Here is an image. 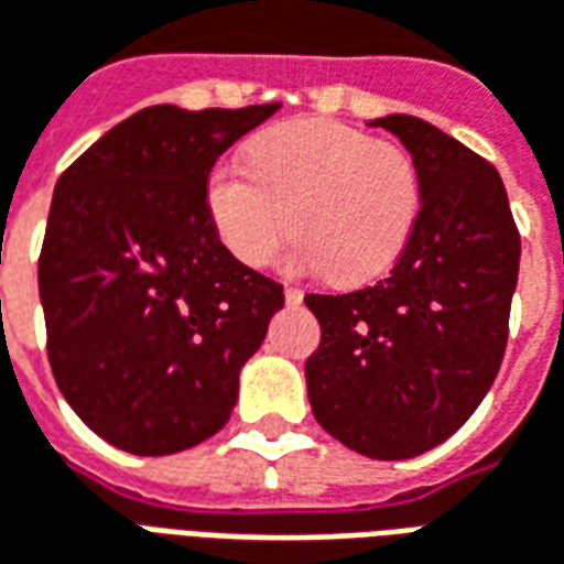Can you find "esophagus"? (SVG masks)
I'll use <instances>...</instances> for the list:
<instances>
[{"label": "esophagus", "mask_w": 564, "mask_h": 564, "mask_svg": "<svg viewBox=\"0 0 564 564\" xmlns=\"http://www.w3.org/2000/svg\"><path fill=\"white\" fill-rule=\"evenodd\" d=\"M285 301H289L291 306H297V303L303 301V291L301 289H291V285H289V289H285Z\"/></svg>", "instance_id": "1"}]
</instances>
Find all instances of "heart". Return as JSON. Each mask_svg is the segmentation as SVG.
Wrapping results in <instances>:
<instances>
[{"label":"heart","instance_id":"1","mask_svg":"<svg viewBox=\"0 0 564 564\" xmlns=\"http://www.w3.org/2000/svg\"><path fill=\"white\" fill-rule=\"evenodd\" d=\"M249 173L215 166L206 206L239 261L263 267L289 237L294 261L337 285L386 273L416 225L422 187L410 151L355 127L301 118L249 145Z\"/></svg>","mask_w":564,"mask_h":564}]
</instances>
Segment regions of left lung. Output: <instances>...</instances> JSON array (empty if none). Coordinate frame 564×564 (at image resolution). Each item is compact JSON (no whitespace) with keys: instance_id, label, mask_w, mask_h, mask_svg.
I'll use <instances>...</instances> for the list:
<instances>
[{"instance_id":"1","label":"left lung","mask_w":564,"mask_h":564,"mask_svg":"<svg viewBox=\"0 0 564 564\" xmlns=\"http://www.w3.org/2000/svg\"><path fill=\"white\" fill-rule=\"evenodd\" d=\"M413 154V234L389 279L306 294L322 343L306 358L318 425L379 462L453 437L492 389L519 275V230L492 163L413 115L370 121Z\"/></svg>"}]
</instances>
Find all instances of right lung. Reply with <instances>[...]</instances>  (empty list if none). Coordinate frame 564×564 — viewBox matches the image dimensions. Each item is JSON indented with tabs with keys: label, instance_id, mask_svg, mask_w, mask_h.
I'll return each instance as SVG.
<instances>
[{
	"label": "right lung",
	"instance_id": "obj_1",
	"mask_svg": "<svg viewBox=\"0 0 564 564\" xmlns=\"http://www.w3.org/2000/svg\"><path fill=\"white\" fill-rule=\"evenodd\" d=\"M279 102L151 106L59 175L39 254L47 361L102 441L170 455L227 425L282 285L215 234L206 178Z\"/></svg>",
	"mask_w": 564,
	"mask_h": 564
}]
</instances>
